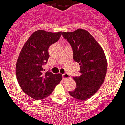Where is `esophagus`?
<instances>
[{
	"label": "esophagus",
	"mask_w": 125,
	"mask_h": 125,
	"mask_svg": "<svg viewBox=\"0 0 125 125\" xmlns=\"http://www.w3.org/2000/svg\"><path fill=\"white\" fill-rule=\"evenodd\" d=\"M69 78H70V76H69L68 74H62V78H63L64 80Z\"/></svg>",
	"instance_id": "obj_1"
}]
</instances>
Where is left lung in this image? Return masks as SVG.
Instances as JSON below:
<instances>
[{"mask_svg":"<svg viewBox=\"0 0 125 125\" xmlns=\"http://www.w3.org/2000/svg\"><path fill=\"white\" fill-rule=\"evenodd\" d=\"M73 51L74 60L80 66V75L73 77L76 87L69 94L77 100L91 98L100 88L105 79L107 60L102 47L92 35L83 29L63 32Z\"/></svg>","mask_w":125,"mask_h":125,"instance_id":"left-lung-1","label":"left lung"}]
</instances>
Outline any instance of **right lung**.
<instances>
[{"label": "right lung", "mask_w": 125, "mask_h": 125, "mask_svg": "<svg viewBox=\"0 0 125 125\" xmlns=\"http://www.w3.org/2000/svg\"><path fill=\"white\" fill-rule=\"evenodd\" d=\"M61 34L62 32L37 30L31 34L21 51L15 67L17 81L22 91L34 100L49 96L62 79L61 74L49 71L43 74L42 68L49 57V46L59 40Z\"/></svg>", "instance_id": "right-lung-1"}]
</instances>
